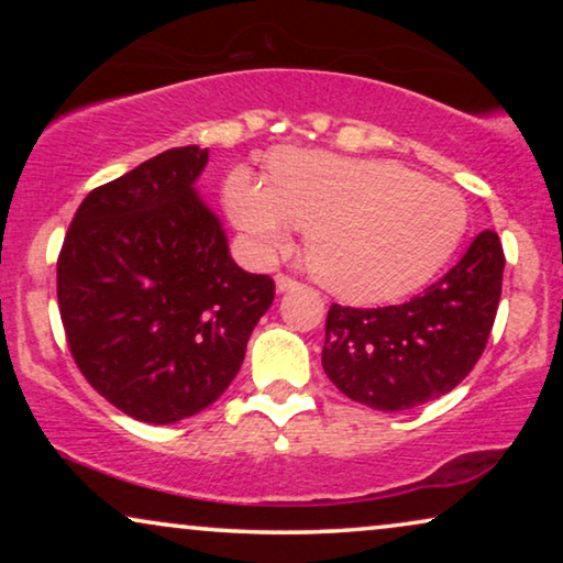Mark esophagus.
<instances>
[{
    "instance_id": "1",
    "label": "esophagus",
    "mask_w": 563,
    "mask_h": 563,
    "mask_svg": "<svg viewBox=\"0 0 563 563\" xmlns=\"http://www.w3.org/2000/svg\"><path fill=\"white\" fill-rule=\"evenodd\" d=\"M295 287H299L297 279H291V276H287V274H276V291H279V295H284V291H289Z\"/></svg>"
}]
</instances>
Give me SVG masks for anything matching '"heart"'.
Masks as SVG:
<instances>
[{
	"mask_svg": "<svg viewBox=\"0 0 563 563\" xmlns=\"http://www.w3.org/2000/svg\"><path fill=\"white\" fill-rule=\"evenodd\" d=\"M230 220L258 251L289 245L307 230L314 279L345 302L379 305L412 295L449 264L464 241L468 210L445 184L395 161L325 151H282L266 184L233 168L222 189Z\"/></svg>",
	"mask_w": 563,
	"mask_h": 563,
	"instance_id": "b5f03b06",
	"label": "heart"
}]
</instances>
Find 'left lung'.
I'll use <instances>...</instances> for the list:
<instances>
[{
    "label": "left lung",
    "mask_w": 563,
    "mask_h": 563,
    "mask_svg": "<svg viewBox=\"0 0 563 563\" xmlns=\"http://www.w3.org/2000/svg\"><path fill=\"white\" fill-rule=\"evenodd\" d=\"M505 253L482 230L443 279L405 305H333L325 320L328 379L372 410L399 412L451 391L489 341L503 295Z\"/></svg>",
    "instance_id": "left-lung-1"
}]
</instances>
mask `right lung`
<instances>
[{"label":"right lung","instance_id":"right-lung-1","mask_svg":"<svg viewBox=\"0 0 563 563\" xmlns=\"http://www.w3.org/2000/svg\"><path fill=\"white\" fill-rule=\"evenodd\" d=\"M207 148L158 153L91 189L58 256V310L87 382L130 418L168 426L235 379L274 279L230 258L195 184Z\"/></svg>","mask_w":563,"mask_h":563}]
</instances>
